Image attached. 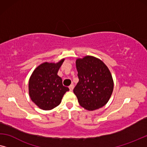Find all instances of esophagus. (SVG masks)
<instances>
[{
    "label": "esophagus",
    "instance_id": "esophagus-1",
    "mask_svg": "<svg viewBox=\"0 0 147 147\" xmlns=\"http://www.w3.org/2000/svg\"><path fill=\"white\" fill-rule=\"evenodd\" d=\"M73 88H74V84H71V85L69 86V90H71V91H73Z\"/></svg>",
    "mask_w": 147,
    "mask_h": 147
}]
</instances>
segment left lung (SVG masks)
<instances>
[{
    "mask_svg": "<svg viewBox=\"0 0 147 147\" xmlns=\"http://www.w3.org/2000/svg\"><path fill=\"white\" fill-rule=\"evenodd\" d=\"M76 67L79 81L73 92L80 106L88 111L105 106L114 88L112 75L107 65L99 59L86 56L76 59Z\"/></svg>",
    "mask_w": 147,
    "mask_h": 147,
    "instance_id": "left-lung-1",
    "label": "left lung"
}]
</instances>
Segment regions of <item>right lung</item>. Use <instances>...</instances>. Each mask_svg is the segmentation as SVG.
Here are the masks:
<instances>
[{
	"label": "right lung",
	"mask_w": 147,
	"mask_h": 147,
	"mask_svg": "<svg viewBox=\"0 0 147 147\" xmlns=\"http://www.w3.org/2000/svg\"><path fill=\"white\" fill-rule=\"evenodd\" d=\"M65 59L57 63H44L38 66L30 76L28 92L32 101L42 110H51L61 102L69 88L63 85L58 71Z\"/></svg>",
	"instance_id": "1"
}]
</instances>
